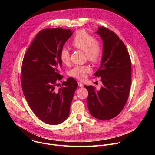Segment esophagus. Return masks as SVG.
<instances>
[{"label":"esophagus","instance_id":"obj_1","mask_svg":"<svg viewBox=\"0 0 155 155\" xmlns=\"http://www.w3.org/2000/svg\"><path fill=\"white\" fill-rule=\"evenodd\" d=\"M78 86H79L80 87H83V84L80 81V82H78Z\"/></svg>","mask_w":155,"mask_h":155}]
</instances>
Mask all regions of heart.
Here are the masks:
<instances>
[{
	"label": "heart",
	"mask_w": 155,
	"mask_h": 155,
	"mask_svg": "<svg viewBox=\"0 0 155 155\" xmlns=\"http://www.w3.org/2000/svg\"><path fill=\"white\" fill-rule=\"evenodd\" d=\"M72 45L75 48L84 51L86 58L91 62L97 63L102 58L104 48L102 43L85 30L81 29L77 32L72 40ZM70 57L69 49L64 47L60 52L61 62L65 65L69 64L71 61ZM91 71L90 65H76L69 71L68 74L73 78L83 80Z\"/></svg>",
	"instance_id": "b5f03b06"
}]
</instances>
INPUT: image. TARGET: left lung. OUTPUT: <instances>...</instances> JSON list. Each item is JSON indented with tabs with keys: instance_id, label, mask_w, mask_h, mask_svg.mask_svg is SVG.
I'll return each mask as SVG.
<instances>
[{
	"instance_id": "8db88e82",
	"label": "left lung",
	"mask_w": 155,
	"mask_h": 155,
	"mask_svg": "<svg viewBox=\"0 0 155 155\" xmlns=\"http://www.w3.org/2000/svg\"><path fill=\"white\" fill-rule=\"evenodd\" d=\"M98 28L96 33L103 40L104 53L94 76L101 77L102 86L98 91L93 86L84 87L88 91L87 104L91 115L108 120L119 115L128 99L131 61L126 47L118 35L105 27Z\"/></svg>"
}]
</instances>
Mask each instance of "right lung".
Instances as JSON below:
<instances>
[{
	"instance_id": "add662e5",
	"label": "right lung",
	"mask_w": 155,
	"mask_h": 155,
	"mask_svg": "<svg viewBox=\"0 0 155 155\" xmlns=\"http://www.w3.org/2000/svg\"><path fill=\"white\" fill-rule=\"evenodd\" d=\"M72 34L71 29L61 28L40 31L22 63L23 94L34 114L47 124H59L68 118L77 88V81L72 78L57 88V81L62 78L59 71L62 66L60 52Z\"/></svg>"
}]
</instances>
